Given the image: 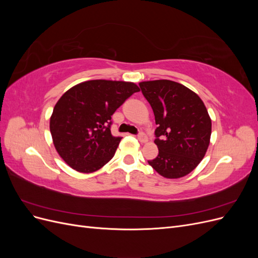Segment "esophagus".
<instances>
[{
	"mask_svg": "<svg viewBox=\"0 0 258 258\" xmlns=\"http://www.w3.org/2000/svg\"><path fill=\"white\" fill-rule=\"evenodd\" d=\"M138 140L141 143H146L147 142V136L145 134H143V132H141V134L138 136Z\"/></svg>",
	"mask_w": 258,
	"mask_h": 258,
	"instance_id": "obj_1",
	"label": "esophagus"
}]
</instances>
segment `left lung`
Here are the masks:
<instances>
[{
    "mask_svg": "<svg viewBox=\"0 0 258 258\" xmlns=\"http://www.w3.org/2000/svg\"><path fill=\"white\" fill-rule=\"evenodd\" d=\"M139 85L157 124L155 144L159 153L148 165L166 178L187 175L204 159L210 144L212 122L205 103L176 82L157 80Z\"/></svg>",
    "mask_w": 258,
    "mask_h": 258,
    "instance_id": "obj_1",
    "label": "left lung"
}]
</instances>
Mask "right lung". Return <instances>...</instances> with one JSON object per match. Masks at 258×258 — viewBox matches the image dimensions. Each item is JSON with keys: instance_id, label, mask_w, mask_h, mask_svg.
Returning a JSON list of instances; mask_svg holds the SVG:
<instances>
[{"instance_id": "right-lung-1", "label": "right lung", "mask_w": 258, "mask_h": 258, "mask_svg": "<svg viewBox=\"0 0 258 258\" xmlns=\"http://www.w3.org/2000/svg\"><path fill=\"white\" fill-rule=\"evenodd\" d=\"M138 91L135 83L93 80L62 95L53 107L49 128L54 148L67 165L92 173L113 158L121 138L111 134L112 115Z\"/></svg>"}]
</instances>
